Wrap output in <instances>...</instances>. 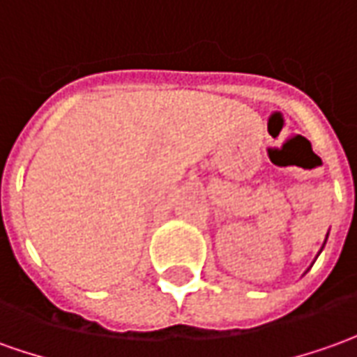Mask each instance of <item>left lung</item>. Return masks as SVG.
I'll return each instance as SVG.
<instances>
[{
	"mask_svg": "<svg viewBox=\"0 0 357 357\" xmlns=\"http://www.w3.org/2000/svg\"><path fill=\"white\" fill-rule=\"evenodd\" d=\"M326 238H328V232H326ZM324 244H326V240H324ZM324 244H322V248H324ZM322 248H321V252H322ZM321 252H319V254H321Z\"/></svg>",
	"mask_w": 357,
	"mask_h": 357,
	"instance_id": "left-lung-1",
	"label": "left lung"
}]
</instances>
